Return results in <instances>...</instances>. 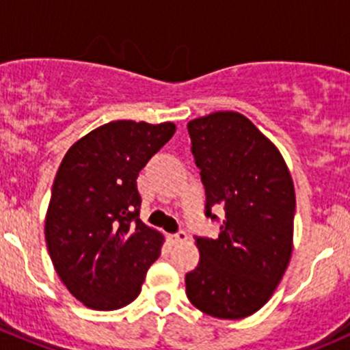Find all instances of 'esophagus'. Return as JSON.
<instances>
[{"label":"esophagus","mask_w":350,"mask_h":350,"mask_svg":"<svg viewBox=\"0 0 350 350\" xmlns=\"http://www.w3.org/2000/svg\"><path fill=\"white\" fill-rule=\"evenodd\" d=\"M169 240L172 241V245H178V243H183V241L188 240V234H186V231H178V233L171 234V237H169Z\"/></svg>","instance_id":"esophagus-1"}]
</instances>
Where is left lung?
<instances>
[{
	"instance_id": "left-lung-1",
	"label": "left lung",
	"mask_w": 350,
	"mask_h": 350,
	"mask_svg": "<svg viewBox=\"0 0 350 350\" xmlns=\"http://www.w3.org/2000/svg\"><path fill=\"white\" fill-rule=\"evenodd\" d=\"M191 153L205 188V215L219 217V237H195L200 262L185 276L195 308L219 319L259 311L292 256L295 191L278 148L238 112L188 122Z\"/></svg>"
}]
</instances>
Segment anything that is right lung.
Wrapping results in <instances>:
<instances>
[{"label": "right lung", "mask_w": 350, "mask_h": 350, "mask_svg": "<svg viewBox=\"0 0 350 350\" xmlns=\"http://www.w3.org/2000/svg\"><path fill=\"white\" fill-rule=\"evenodd\" d=\"M172 122L113 120L68 148L44 237L55 271L79 302L113 311L142 292L164 237L139 219V171L174 135Z\"/></svg>", "instance_id": "add662e5"}]
</instances>
